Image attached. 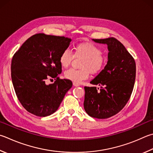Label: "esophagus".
<instances>
[{
  "label": "esophagus",
  "instance_id": "34e87169",
  "mask_svg": "<svg viewBox=\"0 0 153 153\" xmlns=\"http://www.w3.org/2000/svg\"><path fill=\"white\" fill-rule=\"evenodd\" d=\"M73 85L74 86H76V87H77V86H79L80 85V84H79L78 83H76V82H74L73 83Z\"/></svg>",
  "mask_w": 153,
  "mask_h": 153
}]
</instances>
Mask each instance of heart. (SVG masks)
<instances>
[{
  "mask_svg": "<svg viewBox=\"0 0 153 153\" xmlns=\"http://www.w3.org/2000/svg\"><path fill=\"white\" fill-rule=\"evenodd\" d=\"M102 53V50L92 43L77 44L74 47V56L84 57L80 65L82 69H69L65 71V77L74 82H80L88 78L90 72L92 74L99 73L105 64V58ZM73 59L72 53L69 49H65L60 55L59 63L62 67L67 68Z\"/></svg>",
  "mask_w": 153,
  "mask_h": 153,
  "instance_id": "obj_1",
  "label": "heart"
}]
</instances>
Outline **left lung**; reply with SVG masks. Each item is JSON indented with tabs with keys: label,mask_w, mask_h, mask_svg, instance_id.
Segmentation results:
<instances>
[{
	"label": "left lung",
	"mask_w": 153,
	"mask_h": 153,
	"mask_svg": "<svg viewBox=\"0 0 153 153\" xmlns=\"http://www.w3.org/2000/svg\"><path fill=\"white\" fill-rule=\"evenodd\" d=\"M108 45V62L90 84L84 87V110L93 118L104 119L116 114L129 100L134 88L136 63L120 41L114 37L92 39Z\"/></svg>",
	"instance_id": "left-lung-1"
}]
</instances>
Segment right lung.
<instances>
[{"instance_id":"obj_1","label":"right lung","mask_w":153,"mask_h":153,"mask_svg":"<svg viewBox=\"0 0 153 153\" xmlns=\"http://www.w3.org/2000/svg\"><path fill=\"white\" fill-rule=\"evenodd\" d=\"M70 38L39 33L31 36L13 57L11 78L16 95L27 111L45 117L56 112L67 91L69 79L57 77L62 73L59 57L70 44ZM54 78V83L46 80Z\"/></svg>"}]
</instances>
